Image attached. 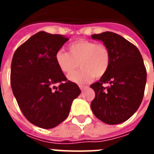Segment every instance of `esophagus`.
I'll use <instances>...</instances> for the list:
<instances>
[{
	"mask_svg": "<svg viewBox=\"0 0 154 154\" xmlns=\"http://www.w3.org/2000/svg\"><path fill=\"white\" fill-rule=\"evenodd\" d=\"M79 87H80L81 91H83L87 88V87H84V86H79Z\"/></svg>",
	"mask_w": 154,
	"mask_h": 154,
	"instance_id": "esophagus-1",
	"label": "esophagus"
}]
</instances>
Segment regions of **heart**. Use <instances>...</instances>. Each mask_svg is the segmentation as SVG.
Listing matches in <instances>:
<instances>
[{"label": "heart", "mask_w": 154, "mask_h": 154, "mask_svg": "<svg viewBox=\"0 0 154 154\" xmlns=\"http://www.w3.org/2000/svg\"><path fill=\"white\" fill-rule=\"evenodd\" d=\"M68 53L59 49L55 54V61L63 72L69 74L79 65L80 70L68 76L69 80L77 84H85L93 77L100 78L110 67V51L103 44L91 40L74 41L67 45Z\"/></svg>", "instance_id": "b5f03b06"}]
</instances>
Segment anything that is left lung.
<instances>
[{
	"label": "left lung",
	"instance_id": "1",
	"mask_svg": "<svg viewBox=\"0 0 154 154\" xmlns=\"http://www.w3.org/2000/svg\"><path fill=\"white\" fill-rule=\"evenodd\" d=\"M91 37L102 41L109 49L110 64L100 81L91 85L95 91L91 108L102 122L120 124L135 113L142 102L147 80L142 55L135 45L113 32Z\"/></svg>",
	"mask_w": 154,
	"mask_h": 154
}]
</instances>
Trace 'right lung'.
Listing matches in <instances>:
<instances>
[{
    "label": "right lung",
    "mask_w": 154,
    "mask_h": 154,
    "mask_svg": "<svg viewBox=\"0 0 154 154\" xmlns=\"http://www.w3.org/2000/svg\"><path fill=\"white\" fill-rule=\"evenodd\" d=\"M67 40L63 35L40 31L22 44L12 57L13 94L25 118L43 129L54 128L67 119L72 101L81 93L55 61L56 52Z\"/></svg>",
    "instance_id": "right-lung-1"
}]
</instances>
